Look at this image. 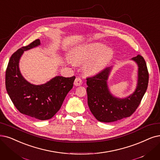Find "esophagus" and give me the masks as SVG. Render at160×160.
I'll return each instance as SVG.
<instances>
[{
  "instance_id": "esophagus-1",
  "label": "esophagus",
  "mask_w": 160,
  "mask_h": 160,
  "mask_svg": "<svg viewBox=\"0 0 160 160\" xmlns=\"http://www.w3.org/2000/svg\"><path fill=\"white\" fill-rule=\"evenodd\" d=\"M82 81L80 78H77L75 79V81H74V85H75L80 86V85H82Z\"/></svg>"
}]
</instances>
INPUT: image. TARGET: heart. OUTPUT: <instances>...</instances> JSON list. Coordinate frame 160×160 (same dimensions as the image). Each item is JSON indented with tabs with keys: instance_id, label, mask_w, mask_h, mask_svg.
I'll return each instance as SVG.
<instances>
[{
	"instance_id": "heart-1",
	"label": "heart",
	"mask_w": 160,
	"mask_h": 160,
	"mask_svg": "<svg viewBox=\"0 0 160 160\" xmlns=\"http://www.w3.org/2000/svg\"><path fill=\"white\" fill-rule=\"evenodd\" d=\"M111 56V50L103 44L91 42L77 48L72 55V58L76 63L88 62L86 66L87 70L89 73H94L104 68Z\"/></svg>"
}]
</instances>
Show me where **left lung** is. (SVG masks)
Segmentation results:
<instances>
[{"instance_id":"8db88e82","label":"left lung","mask_w":160,"mask_h":160,"mask_svg":"<svg viewBox=\"0 0 160 160\" xmlns=\"http://www.w3.org/2000/svg\"><path fill=\"white\" fill-rule=\"evenodd\" d=\"M138 66V79L136 91L125 99L113 97L108 91L107 79L110 68H106L87 79L88 105L98 121L110 123L130 117L136 111L145 94L149 74L143 57L138 55L132 58Z\"/></svg>"}]
</instances>
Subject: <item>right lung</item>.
<instances>
[{
  "mask_svg": "<svg viewBox=\"0 0 160 160\" xmlns=\"http://www.w3.org/2000/svg\"><path fill=\"white\" fill-rule=\"evenodd\" d=\"M37 39L12 54L6 70L5 85L9 97L21 113L37 119L52 118L59 111L66 95L73 86L75 77L57 76L45 84L34 85L25 80L19 69L23 51L37 47Z\"/></svg>",
  "mask_w": 160,
  "mask_h": 160,
  "instance_id": "add662e5",
  "label": "right lung"
}]
</instances>
